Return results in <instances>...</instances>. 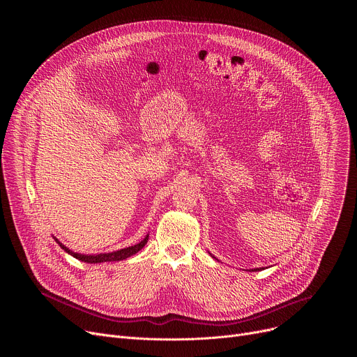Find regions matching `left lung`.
<instances>
[{
  "label": "left lung",
  "mask_w": 357,
  "mask_h": 357,
  "mask_svg": "<svg viewBox=\"0 0 357 357\" xmlns=\"http://www.w3.org/2000/svg\"><path fill=\"white\" fill-rule=\"evenodd\" d=\"M250 271H259V268H254V270H250Z\"/></svg>",
  "instance_id": "8db88e82"
}]
</instances>
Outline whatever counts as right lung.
I'll return each mask as SVG.
<instances>
[{
  "label": "right lung",
  "mask_w": 357,
  "mask_h": 357,
  "mask_svg": "<svg viewBox=\"0 0 357 357\" xmlns=\"http://www.w3.org/2000/svg\"><path fill=\"white\" fill-rule=\"evenodd\" d=\"M56 243L66 251L69 252L70 256H73L75 259L83 261V263H90V264H97V263H106V261H120V260H126L131 256H134L135 252H138L148 241V236L144 237V240H141L138 244H134L131 247H126L113 252H105V254H96V256H86V254H79V252H73L72 250H69L66 245H63L58 238H55Z\"/></svg>",
  "instance_id": "obj_1"
}]
</instances>
